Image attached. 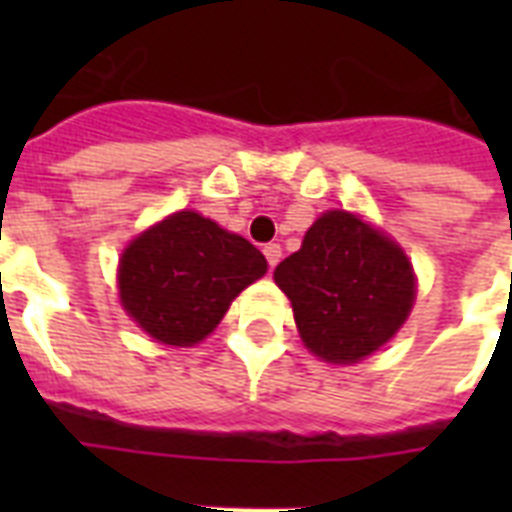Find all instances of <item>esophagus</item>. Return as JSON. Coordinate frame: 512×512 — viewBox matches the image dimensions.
<instances>
[{"mask_svg": "<svg viewBox=\"0 0 512 512\" xmlns=\"http://www.w3.org/2000/svg\"><path fill=\"white\" fill-rule=\"evenodd\" d=\"M263 255H265V260H268V265H271V268H276L281 260V247L279 244H265Z\"/></svg>", "mask_w": 512, "mask_h": 512, "instance_id": "1", "label": "esophagus"}]
</instances>
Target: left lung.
Here are the masks:
<instances>
[{
    "mask_svg": "<svg viewBox=\"0 0 512 512\" xmlns=\"http://www.w3.org/2000/svg\"><path fill=\"white\" fill-rule=\"evenodd\" d=\"M308 348L353 364L396 335L414 303L412 265L398 244L350 212H327L303 247L276 265Z\"/></svg>",
    "mask_w": 512,
    "mask_h": 512,
    "instance_id": "1",
    "label": "left lung"
}]
</instances>
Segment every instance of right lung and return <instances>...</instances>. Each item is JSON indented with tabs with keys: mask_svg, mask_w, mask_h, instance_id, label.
I'll return each mask as SVG.
<instances>
[{
	"mask_svg": "<svg viewBox=\"0 0 512 512\" xmlns=\"http://www.w3.org/2000/svg\"><path fill=\"white\" fill-rule=\"evenodd\" d=\"M263 252L196 215L177 212L124 249L119 297L154 340L188 348L204 340L241 289L265 273Z\"/></svg>",
	"mask_w": 512,
	"mask_h": 512,
	"instance_id": "add662e5",
	"label": "right lung"
}]
</instances>
